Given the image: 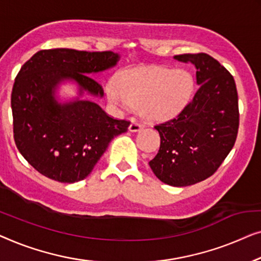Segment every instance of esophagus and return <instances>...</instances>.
I'll return each mask as SVG.
<instances>
[{"label": "esophagus", "mask_w": 261, "mask_h": 261, "mask_svg": "<svg viewBox=\"0 0 261 261\" xmlns=\"http://www.w3.org/2000/svg\"><path fill=\"white\" fill-rule=\"evenodd\" d=\"M143 129V125L142 124H139L138 122H136V120H132L130 126H129V131L131 132H137L139 130Z\"/></svg>", "instance_id": "esophagus-1"}]
</instances>
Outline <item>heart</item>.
Returning a JSON list of instances; mask_svg holds the SVG:
<instances>
[{
	"label": "heart",
	"instance_id": "heart-1",
	"mask_svg": "<svg viewBox=\"0 0 261 261\" xmlns=\"http://www.w3.org/2000/svg\"><path fill=\"white\" fill-rule=\"evenodd\" d=\"M193 80L183 69L160 66L126 69L118 78L109 80L106 95L120 110L139 105L142 116L149 120H162L181 111L188 101Z\"/></svg>",
	"mask_w": 261,
	"mask_h": 261
}]
</instances>
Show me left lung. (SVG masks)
<instances>
[{
    "instance_id": "left-lung-1",
    "label": "left lung",
    "mask_w": 261,
    "mask_h": 261,
    "mask_svg": "<svg viewBox=\"0 0 261 261\" xmlns=\"http://www.w3.org/2000/svg\"><path fill=\"white\" fill-rule=\"evenodd\" d=\"M174 58L195 66L199 89L177 117L155 126L161 145L149 166L163 183L186 187L212 176L232 150L239 106L233 75L218 60L205 53Z\"/></svg>"
}]
</instances>
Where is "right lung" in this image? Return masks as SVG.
Wrapping results in <instances>:
<instances>
[{
	"instance_id": "1",
	"label": "right lung",
	"mask_w": 261,
	"mask_h": 261,
	"mask_svg": "<svg viewBox=\"0 0 261 261\" xmlns=\"http://www.w3.org/2000/svg\"><path fill=\"white\" fill-rule=\"evenodd\" d=\"M118 53L69 48L43 49L22 66L12 92L15 144L31 166L54 181L74 183L86 178L116 136L130 122L113 119L85 93L102 97L92 73L115 67ZM75 82L80 97L61 103L56 91Z\"/></svg>"
}]
</instances>
